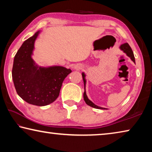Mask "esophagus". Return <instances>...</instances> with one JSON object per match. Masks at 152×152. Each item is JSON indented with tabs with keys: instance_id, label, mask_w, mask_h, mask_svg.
I'll return each mask as SVG.
<instances>
[{
	"instance_id": "1",
	"label": "esophagus",
	"mask_w": 152,
	"mask_h": 152,
	"mask_svg": "<svg viewBox=\"0 0 152 152\" xmlns=\"http://www.w3.org/2000/svg\"><path fill=\"white\" fill-rule=\"evenodd\" d=\"M74 69H76V70H80V69L82 68V66L81 65V64H76V65H75L74 66Z\"/></svg>"
}]
</instances>
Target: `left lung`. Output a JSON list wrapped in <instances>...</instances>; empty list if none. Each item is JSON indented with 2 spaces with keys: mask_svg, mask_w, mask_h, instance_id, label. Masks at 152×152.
<instances>
[{
  "mask_svg": "<svg viewBox=\"0 0 152 152\" xmlns=\"http://www.w3.org/2000/svg\"><path fill=\"white\" fill-rule=\"evenodd\" d=\"M120 49L121 50H123L124 52L127 54L129 57H130V58L132 59V60L133 61V62L135 63V57H134V55H133V52L132 50V48L129 46V45L127 43H123L120 46ZM82 78H83V81H84V101H85L86 103L89 105L90 107H93L95 108V109H105V108H102L101 107H98L96 106V104H94L93 102L92 101H90V100L88 99V97L86 96V91H85V84H86V80H85V74L84 73L82 74Z\"/></svg>",
  "mask_w": 152,
  "mask_h": 152,
  "instance_id": "left-lung-1",
  "label": "left lung"
}]
</instances>
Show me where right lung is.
<instances>
[{"label": "right lung", "mask_w": 152, "mask_h": 152, "mask_svg": "<svg viewBox=\"0 0 152 152\" xmlns=\"http://www.w3.org/2000/svg\"><path fill=\"white\" fill-rule=\"evenodd\" d=\"M39 31L25 40L14 58L12 77L19 96L29 104L45 106L60 94L63 81L70 69L62 66L41 68L36 66L31 54Z\"/></svg>", "instance_id": "right-lung-1"}]
</instances>
